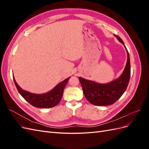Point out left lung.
<instances>
[{"label": "left lung", "instance_id": "8db88e82", "mask_svg": "<svg viewBox=\"0 0 149 149\" xmlns=\"http://www.w3.org/2000/svg\"><path fill=\"white\" fill-rule=\"evenodd\" d=\"M115 36L120 42L124 45L119 36ZM127 61L123 74L118 79L110 83L99 84L79 77L84 96L89 102L99 106L111 105L118 101L124 94L127 88L130 77V56L127 49Z\"/></svg>", "mask_w": 149, "mask_h": 149}]
</instances>
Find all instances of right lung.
Masks as SVG:
<instances>
[{"label": "right lung", "instance_id": "add662e5", "mask_svg": "<svg viewBox=\"0 0 149 149\" xmlns=\"http://www.w3.org/2000/svg\"><path fill=\"white\" fill-rule=\"evenodd\" d=\"M68 78L58 84L51 91L43 94H35L21 89L13 78L15 86L20 95L31 105L38 108H50L56 106L61 100L64 89L68 81Z\"/></svg>", "mask_w": 149, "mask_h": 149}]
</instances>
